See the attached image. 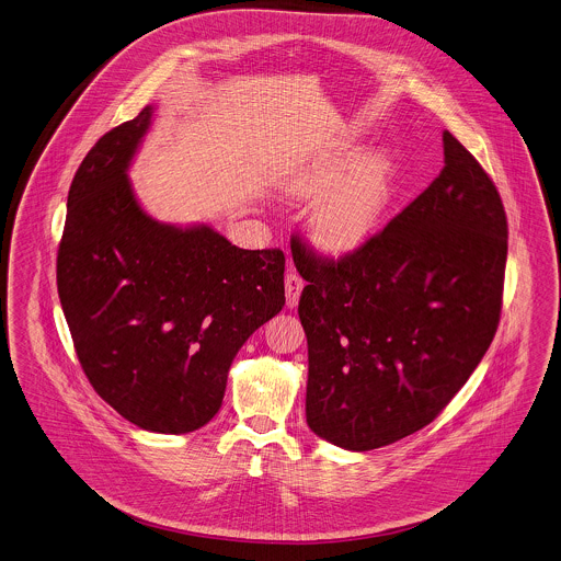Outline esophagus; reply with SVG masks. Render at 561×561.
I'll return each mask as SVG.
<instances>
[{
  "label": "esophagus",
  "instance_id": "obj_1",
  "mask_svg": "<svg viewBox=\"0 0 561 561\" xmlns=\"http://www.w3.org/2000/svg\"><path fill=\"white\" fill-rule=\"evenodd\" d=\"M302 286H305V282H302L299 273L290 271V273L286 275V301H288V307H297V305H299Z\"/></svg>",
  "mask_w": 561,
  "mask_h": 561
}]
</instances>
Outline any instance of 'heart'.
<instances>
[{
    "label": "heart",
    "mask_w": 561,
    "mask_h": 561,
    "mask_svg": "<svg viewBox=\"0 0 561 561\" xmlns=\"http://www.w3.org/2000/svg\"><path fill=\"white\" fill-rule=\"evenodd\" d=\"M356 161L358 153L342 147L293 183L297 196H322L311 214V230L333 254L360 248L376 232L387 207V160L371 156L358 165Z\"/></svg>",
    "instance_id": "heart-1"
}]
</instances>
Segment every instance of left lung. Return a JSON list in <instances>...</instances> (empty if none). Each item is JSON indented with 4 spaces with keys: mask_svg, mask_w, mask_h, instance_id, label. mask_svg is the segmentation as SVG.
I'll use <instances>...</instances> for the list:
<instances>
[{
    "mask_svg": "<svg viewBox=\"0 0 561 561\" xmlns=\"http://www.w3.org/2000/svg\"><path fill=\"white\" fill-rule=\"evenodd\" d=\"M444 169L399 216L342 259L301 239L309 430L371 450L427 427L495 337L508 254L500 192L450 134Z\"/></svg>",
    "mask_w": 561,
    "mask_h": 561,
    "instance_id": "left-lung-1",
    "label": "left lung"
}]
</instances>
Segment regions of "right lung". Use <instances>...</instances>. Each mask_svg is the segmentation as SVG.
<instances>
[{
	"label": "right lung",
	"instance_id": "right-lung-1",
	"mask_svg": "<svg viewBox=\"0 0 561 561\" xmlns=\"http://www.w3.org/2000/svg\"><path fill=\"white\" fill-rule=\"evenodd\" d=\"M151 113L106 131L75 174L57 290L93 390L140 430L196 432L216 416L239 347L282 311L286 259L140 209L128 169Z\"/></svg>",
	"mask_w": 561,
	"mask_h": 561
}]
</instances>
